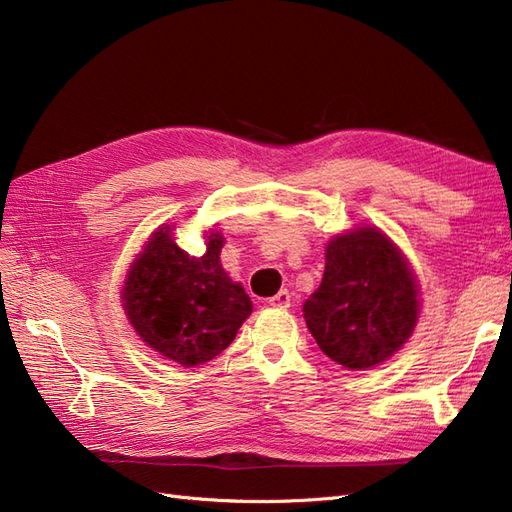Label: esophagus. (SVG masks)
<instances>
[{"mask_svg":"<svg viewBox=\"0 0 512 512\" xmlns=\"http://www.w3.org/2000/svg\"><path fill=\"white\" fill-rule=\"evenodd\" d=\"M269 305L275 309H288L290 307V292L288 290H280L275 297L269 299Z\"/></svg>","mask_w":512,"mask_h":512,"instance_id":"34e87169","label":"esophagus"}]
</instances>
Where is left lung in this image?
Wrapping results in <instances>:
<instances>
[{
	"instance_id": "left-lung-1",
	"label": "left lung",
	"mask_w": 512,
	"mask_h": 512,
	"mask_svg": "<svg viewBox=\"0 0 512 512\" xmlns=\"http://www.w3.org/2000/svg\"><path fill=\"white\" fill-rule=\"evenodd\" d=\"M421 314L408 258L376 226L335 235L324 275L303 305L309 333L344 369L376 367L404 346Z\"/></svg>"
}]
</instances>
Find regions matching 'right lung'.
Here are the masks:
<instances>
[{
  "mask_svg": "<svg viewBox=\"0 0 512 512\" xmlns=\"http://www.w3.org/2000/svg\"><path fill=\"white\" fill-rule=\"evenodd\" d=\"M162 224L136 254L121 301L136 335L181 367H198L230 346L252 301L220 262L224 235L205 232L207 250L190 256Z\"/></svg>",
  "mask_w": 512,
  "mask_h": 512,
  "instance_id": "right-lung-1",
  "label": "right lung"
}]
</instances>
